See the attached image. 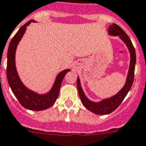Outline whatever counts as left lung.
<instances>
[{"instance_id":"8db88e82","label":"left lung","mask_w":146,"mask_h":146,"mask_svg":"<svg viewBox=\"0 0 146 146\" xmlns=\"http://www.w3.org/2000/svg\"><path fill=\"white\" fill-rule=\"evenodd\" d=\"M108 33L111 36H118L120 40H122V41L126 44L130 53L131 59L126 83L123 87L115 96L102 100L99 102H93L86 97L81 86L80 79L78 77L77 78V89L82 104L85 106V108L96 115H108L115 111L128 94L134 82V68L136 64V53L130 38L120 26L115 23L111 24L109 27Z\"/></svg>"}]
</instances>
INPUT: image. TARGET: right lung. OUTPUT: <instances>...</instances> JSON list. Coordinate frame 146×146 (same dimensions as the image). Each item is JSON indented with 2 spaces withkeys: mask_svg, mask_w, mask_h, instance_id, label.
Here are the masks:
<instances>
[{
  "mask_svg": "<svg viewBox=\"0 0 146 146\" xmlns=\"http://www.w3.org/2000/svg\"><path fill=\"white\" fill-rule=\"evenodd\" d=\"M31 22L35 20H29L25 25L18 30L16 35L13 36L9 43L7 52V68L6 76L8 79L9 84L12 89L15 97L20 102V104L27 110L34 111H41L50 108L54 104L59 93L61 84L66 73L70 70L66 69L57 75L54 82V85L50 90L45 94H38L36 92L28 89L20 80L15 65V53L19 42L22 39L25 34L26 27Z\"/></svg>",
  "mask_w": 146,
  "mask_h": 146,
  "instance_id": "obj_1",
  "label": "right lung"
}]
</instances>
